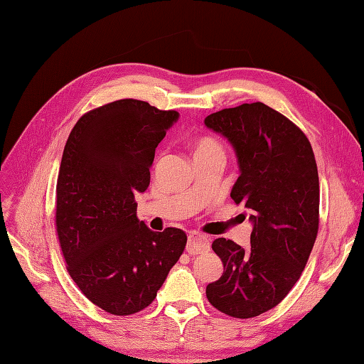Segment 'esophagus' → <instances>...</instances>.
Segmentation results:
<instances>
[{"mask_svg": "<svg viewBox=\"0 0 364 364\" xmlns=\"http://www.w3.org/2000/svg\"><path fill=\"white\" fill-rule=\"evenodd\" d=\"M209 250V240L206 235H202L199 232H191L188 235V243H186V252L191 255H199V253H205Z\"/></svg>", "mask_w": 364, "mask_h": 364, "instance_id": "esophagus-1", "label": "esophagus"}]
</instances>
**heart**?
I'll return each mask as SVG.
<instances>
[{
  "mask_svg": "<svg viewBox=\"0 0 364 364\" xmlns=\"http://www.w3.org/2000/svg\"><path fill=\"white\" fill-rule=\"evenodd\" d=\"M211 151H223L222 146L211 138V136H202L194 142V155H202V153H211Z\"/></svg>",
  "mask_w": 364,
  "mask_h": 364,
  "instance_id": "1",
  "label": "heart"
}]
</instances>
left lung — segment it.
I'll list each match as a JSON object with an SVG mask.
<instances>
[{
  "mask_svg": "<svg viewBox=\"0 0 364 364\" xmlns=\"http://www.w3.org/2000/svg\"><path fill=\"white\" fill-rule=\"evenodd\" d=\"M205 126L234 147L240 176L232 200L249 209L250 246L217 238L213 250L223 274L208 284L218 311L255 317L277 306L310 257L318 229V174L304 132L264 103H245L208 115Z\"/></svg>",
  "mask_w": 364,
  "mask_h": 364,
  "instance_id": "8db88e82",
  "label": "left lung"
}]
</instances>
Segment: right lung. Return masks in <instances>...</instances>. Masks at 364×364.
Segmentation results:
<instances>
[{"mask_svg":"<svg viewBox=\"0 0 364 364\" xmlns=\"http://www.w3.org/2000/svg\"><path fill=\"white\" fill-rule=\"evenodd\" d=\"M179 112L124 98L86 112L63 149L56 229L73 281L102 310L129 316L156 297L186 245L182 229L153 232L135 196Z\"/></svg>","mask_w":364,"mask_h":364,"instance_id":"obj_1","label":"right lung"}]
</instances>
